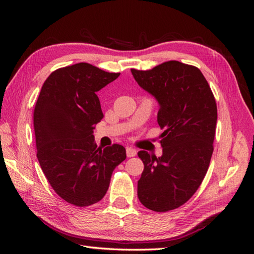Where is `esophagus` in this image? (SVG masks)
Instances as JSON below:
<instances>
[{"mask_svg": "<svg viewBox=\"0 0 254 254\" xmlns=\"http://www.w3.org/2000/svg\"><path fill=\"white\" fill-rule=\"evenodd\" d=\"M136 149H134L132 147H127V157H134L136 155Z\"/></svg>", "mask_w": 254, "mask_h": 254, "instance_id": "34e87169", "label": "esophagus"}]
</instances>
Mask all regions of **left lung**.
Segmentation results:
<instances>
[{"label": "left lung", "mask_w": 254, "mask_h": 254, "mask_svg": "<svg viewBox=\"0 0 254 254\" xmlns=\"http://www.w3.org/2000/svg\"><path fill=\"white\" fill-rule=\"evenodd\" d=\"M141 87L157 100L160 157L139 150L144 171L137 196L145 207L167 212L185 204L206 175L213 154L217 107L202 72L178 61L149 71L131 69Z\"/></svg>", "instance_id": "8db88e82"}]
</instances>
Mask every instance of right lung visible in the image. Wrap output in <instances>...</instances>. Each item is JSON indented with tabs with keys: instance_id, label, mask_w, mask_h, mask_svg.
Wrapping results in <instances>:
<instances>
[{
	"instance_id": "right-lung-1",
	"label": "right lung",
	"mask_w": 254,
	"mask_h": 254,
	"mask_svg": "<svg viewBox=\"0 0 254 254\" xmlns=\"http://www.w3.org/2000/svg\"><path fill=\"white\" fill-rule=\"evenodd\" d=\"M88 63L52 72L34 111L37 158L53 190L64 201L89 206L105 196L126 148L97 147L94 128L104 118L96 93L119 77Z\"/></svg>"
}]
</instances>
